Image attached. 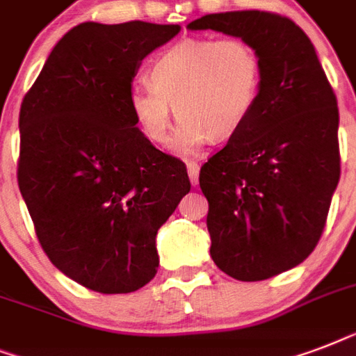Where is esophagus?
<instances>
[{
	"label": "esophagus",
	"mask_w": 356,
	"mask_h": 356,
	"mask_svg": "<svg viewBox=\"0 0 356 356\" xmlns=\"http://www.w3.org/2000/svg\"><path fill=\"white\" fill-rule=\"evenodd\" d=\"M186 170H188L190 183H192V186H197V183H200V164H197V162L188 161L186 162Z\"/></svg>",
	"instance_id": "esophagus-1"
}]
</instances>
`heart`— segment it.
<instances>
[{"mask_svg": "<svg viewBox=\"0 0 356 356\" xmlns=\"http://www.w3.org/2000/svg\"><path fill=\"white\" fill-rule=\"evenodd\" d=\"M147 77L149 85L129 94L134 122L149 142L166 145L175 108V145L194 153L209 138L223 142L242 131L259 103L262 60L240 36L183 38L153 58Z\"/></svg>", "mask_w": 356, "mask_h": 356, "instance_id": "b5f03b06", "label": "heart"}]
</instances>
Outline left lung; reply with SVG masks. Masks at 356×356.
Instances as JSON below:
<instances>
[{
    "mask_svg": "<svg viewBox=\"0 0 356 356\" xmlns=\"http://www.w3.org/2000/svg\"><path fill=\"white\" fill-rule=\"evenodd\" d=\"M188 29L253 44L259 103L243 129L201 166L211 257L238 281L301 264L320 240L338 179V107L316 49L292 19L264 10L207 14Z\"/></svg>",
    "mask_w": 356,
    "mask_h": 356,
    "instance_id": "8db88e82",
    "label": "left lung"
}]
</instances>
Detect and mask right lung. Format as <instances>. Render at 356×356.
Here are the masks:
<instances>
[{"label": "right lung", "mask_w": 356, "mask_h": 356, "mask_svg": "<svg viewBox=\"0 0 356 356\" xmlns=\"http://www.w3.org/2000/svg\"><path fill=\"white\" fill-rule=\"evenodd\" d=\"M179 25L86 22L57 42L19 108L18 184L53 264L88 290L155 277L156 233L190 192L186 166L136 127L140 64Z\"/></svg>", "instance_id": "add662e5"}]
</instances>
